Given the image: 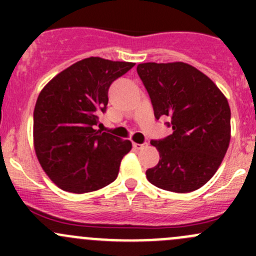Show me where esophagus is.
<instances>
[{
    "mask_svg": "<svg viewBox=\"0 0 256 256\" xmlns=\"http://www.w3.org/2000/svg\"><path fill=\"white\" fill-rule=\"evenodd\" d=\"M147 144H148L147 142H142V144H136V142H132L134 148H136V150H141V148H144V147H146Z\"/></svg>",
    "mask_w": 256,
    "mask_h": 256,
    "instance_id": "1",
    "label": "esophagus"
}]
</instances>
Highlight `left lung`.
Wrapping results in <instances>:
<instances>
[{"instance_id":"1","label":"left lung","mask_w":256,"mask_h":256,"mask_svg":"<svg viewBox=\"0 0 256 256\" xmlns=\"http://www.w3.org/2000/svg\"><path fill=\"white\" fill-rule=\"evenodd\" d=\"M138 74L154 106V118H170L172 135L151 144L160 152L157 166L146 171L150 183L187 193L214 176L230 141V108L206 74L182 62L142 63Z\"/></svg>"}]
</instances>
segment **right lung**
<instances>
[{
  "label": "right lung",
  "mask_w": 256,
  "mask_h": 256,
  "mask_svg": "<svg viewBox=\"0 0 256 256\" xmlns=\"http://www.w3.org/2000/svg\"><path fill=\"white\" fill-rule=\"evenodd\" d=\"M135 63L90 56L43 88L33 112V141L43 171L63 190L88 193L116 180L128 140L95 130L114 80Z\"/></svg>",
  "instance_id": "right-lung-1"
}]
</instances>
